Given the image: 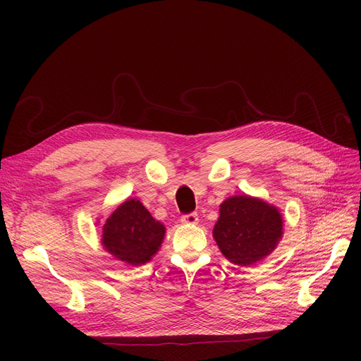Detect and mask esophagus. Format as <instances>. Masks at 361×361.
<instances>
[{
    "label": "esophagus",
    "instance_id": "esophagus-1",
    "mask_svg": "<svg viewBox=\"0 0 361 361\" xmlns=\"http://www.w3.org/2000/svg\"><path fill=\"white\" fill-rule=\"evenodd\" d=\"M183 224H188V226H195L199 223V215L197 214H188V215H183L182 220Z\"/></svg>",
    "mask_w": 361,
    "mask_h": 361
}]
</instances>
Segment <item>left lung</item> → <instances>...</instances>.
<instances>
[{"label": "left lung", "instance_id": "obj_1", "mask_svg": "<svg viewBox=\"0 0 361 361\" xmlns=\"http://www.w3.org/2000/svg\"><path fill=\"white\" fill-rule=\"evenodd\" d=\"M283 224L277 206L247 194L232 195L220 204L212 236L227 260L253 267L277 248Z\"/></svg>", "mask_w": 361, "mask_h": 361}]
</instances>
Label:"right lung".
<instances>
[{
	"label": "right lung",
	"mask_w": 361,
	"mask_h": 361,
	"mask_svg": "<svg viewBox=\"0 0 361 361\" xmlns=\"http://www.w3.org/2000/svg\"><path fill=\"white\" fill-rule=\"evenodd\" d=\"M164 236L166 226L155 220L140 200L128 199L106 218L101 244L116 260L140 267L158 253Z\"/></svg>",
	"instance_id": "obj_1"
}]
</instances>
